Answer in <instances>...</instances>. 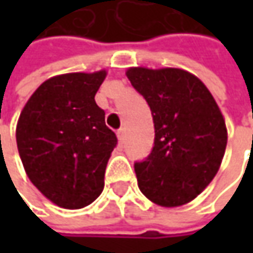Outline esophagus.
<instances>
[{"label":"esophagus","instance_id":"obj_1","mask_svg":"<svg viewBox=\"0 0 253 253\" xmlns=\"http://www.w3.org/2000/svg\"><path fill=\"white\" fill-rule=\"evenodd\" d=\"M117 138H118V141H120V143H124V141H125V129L124 128H121V129H118L117 131Z\"/></svg>","mask_w":253,"mask_h":253}]
</instances>
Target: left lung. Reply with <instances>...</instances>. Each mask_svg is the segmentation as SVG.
<instances>
[{
	"instance_id": "8db88e82",
	"label": "left lung",
	"mask_w": 253,
	"mask_h": 253,
	"mask_svg": "<svg viewBox=\"0 0 253 253\" xmlns=\"http://www.w3.org/2000/svg\"><path fill=\"white\" fill-rule=\"evenodd\" d=\"M126 77L151 107L155 145L135 163L141 191L162 207L194 200L218 171L228 132L206 84L176 67H129Z\"/></svg>"
}]
</instances>
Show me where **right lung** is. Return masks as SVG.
Here are the masks:
<instances>
[{"mask_svg":"<svg viewBox=\"0 0 253 253\" xmlns=\"http://www.w3.org/2000/svg\"><path fill=\"white\" fill-rule=\"evenodd\" d=\"M107 70L53 76L29 97L16 124V146L26 176L53 204L79 210L104 189L117 145L95 94Z\"/></svg>","mask_w":253,"mask_h":253,"instance_id":"right-lung-1","label":"right lung"}]
</instances>
